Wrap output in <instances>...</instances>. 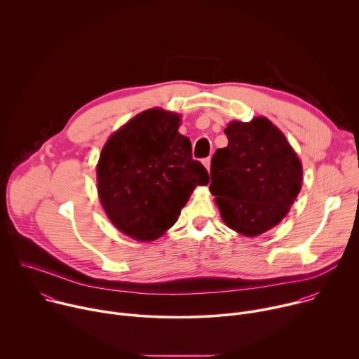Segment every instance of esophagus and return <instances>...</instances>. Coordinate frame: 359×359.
<instances>
[{"instance_id": "esophagus-1", "label": "esophagus", "mask_w": 359, "mask_h": 359, "mask_svg": "<svg viewBox=\"0 0 359 359\" xmlns=\"http://www.w3.org/2000/svg\"><path fill=\"white\" fill-rule=\"evenodd\" d=\"M210 162H212V159H210V158L203 159V165H204V168H206L209 172H210Z\"/></svg>"}]
</instances>
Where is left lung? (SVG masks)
<instances>
[{"mask_svg": "<svg viewBox=\"0 0 359 359\" xmlns=\"http://www.w3.org/2000/svg\"><path fill=\"white\" fill-rule=\"evenodd\" d=\"M224 133L229 144L215 153L209 189L230 229L259 236L288 213L301 189V162L267 118L233 121Z\"/></svg>", "mask_w": 359, "mask_h": 359, "instance_id": "1", "label": "left lung"}]
</instances>
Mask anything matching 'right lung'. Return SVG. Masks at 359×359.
I'll list each match as a JSON object with an SVG mask.
<instances>
[{
  "label": "right lung",
  "mask_w": 359,
  "mask_h": 359,
  "mask_svg": "<svg viewBox=\"0 0 359 359\" xmlns=\"http://www.w3.org/2000/svg\"><path fill=\"white\" fill-rule=\"evenodd\" d=\"M179 126L180 115L147 109L102 149L96 168L100 203L114 226L136 240L161 237L176 223L194 187L209 183Z\"/></svg>",
  "instance_id": "right-lung-1"
}]
</instances>
